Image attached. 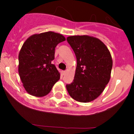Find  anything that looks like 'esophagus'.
Listing matches in <instances>:
<instances>
[{"label": "esophagus", "mask_w": 134, "mask_h": 134, "mask_svg": "<svg viewBox=\"0 0 134 134\" xmlns=\"http://www.w3.org/2000/svg\"><path fill=\"white\" fill-rule=\"evenodd\" d=\"M66 72H67V71H62V74H63V75H65Z\"/></svg>", "instance_id": "obj_1"}]
</instances>
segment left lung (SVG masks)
I'll list each match as a JSON object with an SVG mask.
<instances>
[{"mask_svg": "<svg viewBox=\"0 0 134 134\" xmlns=\"http://www.w3.org/2000/svg\"><path fill=\"white\" fill-rule=\"evenodd\" d=\"M76 57L73 82L66 85L73 99L80 102L94 100L103 92L111 77L113 61L108 48L100 40L89 36L67 38Z\"/></svg>", "mask_w": 134, "mask_h": 134, "instance_id": "left-lung-1", "label": "left lung"}]
</instances>
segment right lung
<instances>
[{"label":"right lung","instance_id":"1","mask_svg":"<svg viewBox=\"0 0 134 134\" xmlns=\"http://www.w3.org/2000/svg\"><path fill=\"white\" fill-rule=\"evenodd\" d=\"M65 41L63 36L53 32L34 34L23 44L19 54V74L26 92L35 97L50 93L60 78L55 65V48Z\"/></svg>","mask_w":134,"mask_h":134}]
</instances>
